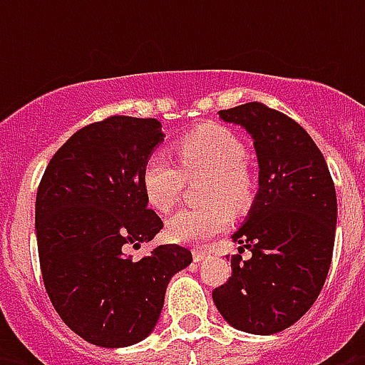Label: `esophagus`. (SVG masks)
<instances>
[{
  "mask_svg": "<svg viewBox=\"0 0 365 365\" xmlns=\"http://www.w3.org/2000/svg\"><path fill=\"white\" fill-rule=\"evenodd\" d=\"M208 255H210V252H206V250H193V259H195V263H200V261H205L206 257H208Z\"/></svg>",
  "mask_w": 365,
  "mask_h": 365,
  "instance_id": "obj_1",
  "label": "esophagus"
}]
</instances>
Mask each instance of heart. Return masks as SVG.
Instances as JSON below:
<instances>
[{
    "mask_svg": "<svg viewBox=\"0 0 365 365\" xmlns=\"http://www.w3.org/2000/svg\"><path fill=\"white\" fill-rule=\"evenodd\" d=\"M182 170L170 159L153 153L142 170L145 199L157 212H170L180 199L185 178L206 176L205 208H185L168 220L166 233L176 242H205L231 222L227 206L240 210L252 202V180L246 172V148L225 126L206 125L176 143Z\"/></svg>",
    "mask_w": 365,
    "mask_h": 365,
    "instance_id": "obj_1",
    "label": "heart"
}]
</instances>
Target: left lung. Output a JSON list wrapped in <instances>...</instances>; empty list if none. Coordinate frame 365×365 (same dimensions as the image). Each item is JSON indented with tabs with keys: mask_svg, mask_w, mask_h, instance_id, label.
Instances as JSON below:
<instances>
[{
	"mask_svg": "<svg viewBox=\"0 0 365 365\" xmlns=\"http://www.w3.org/2000/svg\"><path fill=\"white\" fill-rule=\"evenodd\" d=\"M254 140L259 191L235 242L231 277L212 292L233 328L278 334L317 301L334 254L337 197L326 159L301 125L259 102L217 111ZM239 252V254H240Z\"/></svg>",
	"mask_w": 365,
	"mask_h": 365,
	"instance_id": "8db88e82",
	"label": "left lung"
}]
</instances>
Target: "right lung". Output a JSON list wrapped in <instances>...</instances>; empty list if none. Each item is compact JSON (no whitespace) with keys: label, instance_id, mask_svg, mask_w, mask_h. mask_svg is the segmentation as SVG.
Listing matches in <instances>:
<instances>
[{"label":"right lung","instance_id":"obj_1","mask_svg":"<svg viewBox=\"0 0 365 365\" xmlns=\"http://www.w3.org/2000/svg\"><path fill=\"white\" fill-rule=\"evenodd\" d=\"M163 136L157 119L113 115L83 126L54 153L37 187L45 289L66 326L93 345L145 339L170 278L193 261L178 244L138 261L126 255L163 229L142 189L143 165Z\"/></svg>","mask_w":365,"mask_h":365}]
</instances>
